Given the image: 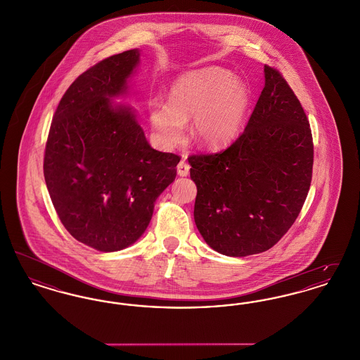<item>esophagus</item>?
Returning a JSON list of instances; mask_svg holds the SVG:
<instances>
[{
    "label": "esophagus",
    "mask_w": 360,
    "mask_h": 360,
    "mask_svg": "<svg viewBox=\"0 0 360 360\" xmlns=\"http://www.w3.org/2000/svg\"><path fill=\"white\" fill-rule=\"evenodd\" d=\"M176 172H178V175H181V176H186V175H188L190 166H188V162H186V160H181V162L178 163V166H176Z\"/></svg>",
    "instance_id": "esophagus-1"
}]
</instances>
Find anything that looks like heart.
I'll return each instance as SVG.
<instances>
[{
	"mask_svg": "<svg viewBox=\"0 0 360 360\" xmlns=\"http://www.w3.org/2000/svg\"><path fill=\"white\" fill-rule=\"evenodd\" d=\"M248 89L220 68L195 70L178 78L169 103L154 101L150 120L160 143L172 148L186 136L193 119V136L206 147H220L238 136L248 108Z\"/></svg>",
	"mask_w": 360,
	"mask_h": 360,
	"instance_id": "heart-1",
	"label": "heart"
}]
</instances>
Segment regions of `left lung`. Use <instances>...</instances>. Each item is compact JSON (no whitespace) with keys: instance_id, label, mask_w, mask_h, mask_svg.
Here are the masks:
<instances>
[{"instance_id":"8db88e82","label":"left lung","mask_w":360,"mask_h":360,"mask_svg":"<svg viewBox=\"0 0 360 360\" xmlns=\"http://www.w3.org/2000/svg\"><path fill=\"white\" fill-rule=\"evenodd\" d=\"M266 84L244 132L213 154L190 155L197 185L194 221L226 257L270 250L290 229L308 195L313 137L308 117L278 70Z\"/></svg>"}]
</instances>
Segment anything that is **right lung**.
Returning a JSON list of instances; mask_svg holds the SVG:
<instances>
[{
	"mask_svg": "<svg viewBox=\"0 0 360 360\" xmlns=\"http://www.w3.org/2000/svg\"><path fill=\"white\" fill-rule=\"evenodd\" d=\"M139 55H112L82 72L58 105L46 143L43 172L59 220L74 239L103 252L144 233L181 160L148 144L131 108L112 105Z\"/></svg>",
	"mask_w": 360,
	"mask_h": 360,
	"instance_id": "obj_1",
	"label": "right lung"
}]
</instances>
